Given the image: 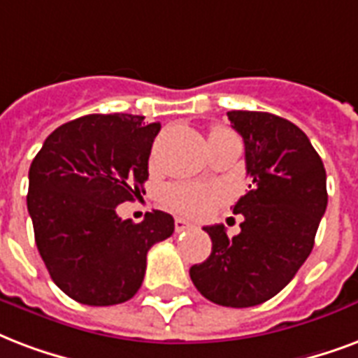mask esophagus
I'll return each instance as SVG.
<instances>
[{
  "mask_svg": "<svg viewBox=\"0 0 358 358\" xmlns=\"http://www.w3.org/2000/svg\"><path fill=\"white\" fill-rule=\"evenodd\" d=\"M174 229H176V233H184V231L193 229V225H191L189 222L182 220V217H176V220H174Z\"/></svg>",
  "mask_w": 358,
  "mask_h": 358,
  "instance_id": "1",
  "label": "esophagus"
}]
</instances>
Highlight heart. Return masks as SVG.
Listing matches in <instances>:
<instances>
[{"label":"heart","mask_w":358,"mask_h":358,"mask_svg":"<svg viewBox=\"0 0 358 358\" xmlns=\"http://www.w3.org/2000/svg\"><path fill=\"white\" fill-rule=\"evenodd\" d=\"M225 131L227 129H223V127H214L210 135H217V133H225ZM217 201H220V191L210 185L174 184L163 193V203L176 210L178 214L191 215V217L206 215L214 208Z\"/></svg>","instance_id":"heart-1"}]
</instances>
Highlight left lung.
<instances>
[{"instance_id":"8db88e82","label":"left lung","mask_w":358,"mask_h":358,"mask_svg":"<svg viewBox=\"0 0 358 358\" xmlns=\"http://www.w3.org/2000/svg\"><path fill=\"white\" fill-rule=\"evenodd\" d=\"M227 116L244 138L252 178L233 208L244 222L231 238L223 225L204 227L212 253L189 276L210 302L250 308L280 293L312 253L329 199L327 173L306 133L289 120L252 110Z\"/></svg>"}]
</instances>
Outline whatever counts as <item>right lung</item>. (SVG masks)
Here are the masks:
<instances>
[{
    "label": "right lung",
    "instance_id": "obj_1",
    "mask_svg": "<svg viewBox=\"0 0 358 358\" xmlns=\"http://www.w3.org/2000/svg\"><path fill=\"white\" fill-rule=\"evenodd\" d=\"M161 124L135 114H88L59 125L29 167L27 212L54 283L80 304L113 306L135 296L146 253L174 233L154 210L141 223L116 206L144 193Z\"/></svg>",
    "mask_w": 358,
    "mask_h": 358
}]
</instances>
